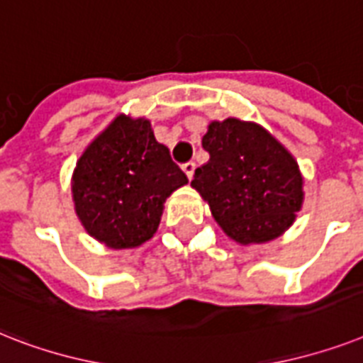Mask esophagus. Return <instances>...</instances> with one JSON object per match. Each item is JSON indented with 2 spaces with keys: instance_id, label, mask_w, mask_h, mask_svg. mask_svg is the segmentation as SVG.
<instances>
[{
  "instance_id": "1",
  "label": "esophagus",
  "mask_w": 363,
  "mask_h": 363,
  "mask_svg": "<svg viewBox=\"0 0 363 363\" xmlns=\"http://www.w3.org/2000/svg\"><path fill=\"white\" fill-rule=\"evenodd\" d=\"M182 172L186 173L188 179H191V177H194V172H196V164H194V162H186V164H182Z\"/></svg>"
}]
</instances>
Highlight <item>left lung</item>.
Masks as SVG:
<instances>
[{
  "label": "left lung",
  "mask_w": 363,
  "mask_h": 363,
  "mask_svg": "<svg viewBox=\"0 0 363 363\" xmlns=\"http://www.w3.org/2000/svg\"><path fill=\"white\" fill-rule=\"evenodd\" d=\"M203 149L211 158L197 167L191 186L229 237L267 242L294 222L304 199L298 164L264 128L238 119L214 121Z\"/></svg>",
  "instance_id": "left-lung-1"
}]
</instances>
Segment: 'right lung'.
Listing matches in <instances>:
<instances>
[{
	"label": "right lung",
	"mask_w": 363,
	"mask_h": 363,
	"mask_svg": "<svg viewBox=\"0 0 363 363\" xmlns=\"http://www.w3.org/2000/svg\"><path fill=\"white\" fill-rule=\"evenodd\" d=\"M186 182L151 123L121 115L79 156L72 197L91 237L108 248H134L155 235L166 197Z\"/></svg>",
	"instance_id": "right-lung-1"
}]
</instances>
